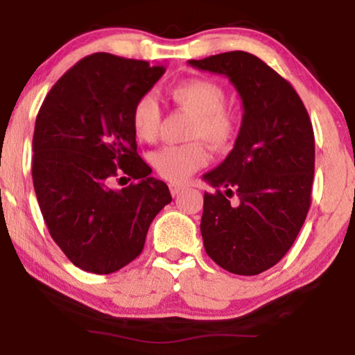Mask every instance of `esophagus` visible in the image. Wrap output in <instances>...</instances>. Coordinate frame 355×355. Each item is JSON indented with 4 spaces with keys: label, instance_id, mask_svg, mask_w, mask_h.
Listing matches in <instances>:
<instances>
[{
    "label": "esophagus",
    "instance_id": "esophagus-1",
    "mask_svg": "<svg viewBox=\"0 0 355 355\" xmlns=\"http://www.w3.org/2000/svg\"><path fill=\"white\" fill-rule=\"evenodd\" d=\"M184 189V186H181V184H174V182H171L169 184V191H171V193H173V197H176L179 192H181Z\"/></svg>",
    "mask_w": 355,
    "mask_h": 355
}]
</instances>
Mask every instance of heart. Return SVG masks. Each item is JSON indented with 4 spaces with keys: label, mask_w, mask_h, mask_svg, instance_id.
<instances>
[{
    "label": "heart",
    "mask_w": 355,
    "mask_h": 355,
    "mask_svg": "<svg viewBox=\"0 0 355 355\" xmlns=\"http://www.w3.org/2000/svg\"><path fill=\"white\" fill-rule=\"evenodd\" d=\"M169 96L182 108L196 114L191 139L196 142L166 145L152 153V164L159 176L181 182L208 162V153L200 140L215 150H225L232 144L237 119L226 108V92L218 82L205 77H192L169 87ZM162 124V111L152 94L139 96L130 111V125L135 137L142 142H155Z\"/></svg>",
    "instance_id": "heart-1"
}]
</instances>
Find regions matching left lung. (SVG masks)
I'll return each instance as SVG.
<instances>
[{"mask_svg":"<svg viewBox=\"0 0 355 355\" xmlns=\"http://www.w3.org/2000/svg\"><path fill=\"white\" fill-rule=\"evenodd\" d=\"M189 64L226 76L244 106L234 148L203 174L215 189L203 196L205 252L230 273L259 275L283 259L309 213L312 123L293 85L250 53L227 51Z\"/></svg>","mask_w":355,"mask_h":355,"instance_id":"left-lung-1","label":"left lung"}]
</instances>
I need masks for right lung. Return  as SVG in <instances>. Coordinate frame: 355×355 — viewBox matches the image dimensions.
<instances>
[{
    "label": "right lung",
    "mask_w": 355,
    "mask_h": 355,
    "mask_svg": "<svg viewBox=\"0 0 355 355\" xmlns=\"http://www.w3.org/2000/svg\"><path fill=\"white\" fill-rule=\"evenodd\" d=\"M163 74L164 66L94 53L53 85L38 111L33 189L53 241L80 270L110 275L137 259L153 218L171 202L139 157L130 125L134 103ZM124 173L135 181L114 189Z\"/></svg>",
    "instance_id": "1"
}]
</instances>
